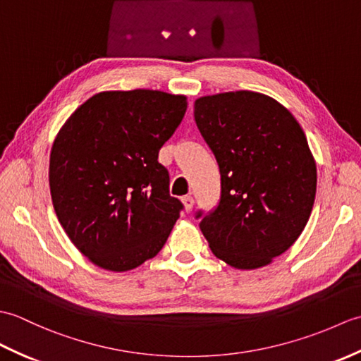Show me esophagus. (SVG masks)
<instances>
[{"label": "esophagus", "mask_w": 361, "mask_h": 361, "mask_svg": "<svg viewBox=\"0 0 361 361\" xmlns=\"http://www.w3.org/2000/svg\"><path fill=\"white\" fill-rule=\"evenodd\" d=\"M181 202H183V204H185V211L186 212H190L192 211V208H194V198L190 197V195H185L181 198Z\"/></svg>", "instance_id": "obj_1"}]
</instances>
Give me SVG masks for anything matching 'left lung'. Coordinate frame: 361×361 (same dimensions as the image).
Returning <instances> with one entry per match:
<instances>
[{"label": "left lung", "mask_w": 361, "mask_h": 361, "mask_svg": "<svg viewBox=\"0 0 361 361\" xmlns=\"http://www.w3.org/2000/svg\"><path fill=\"white\" fill-rule=\"evenodd\" d=\"M194 118L217 159V208L198 211L216 257L239 270L270 264L301 235L317 194V164L286 106L255 91L197 99Z\"/></svg>", "instance_id": "left-lung-1"}]
</instances>
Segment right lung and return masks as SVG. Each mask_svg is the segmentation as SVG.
<instances>
[{
    "label": "right lung",
    "mask_w": 361,
    "mask_h": 361,
    "mask_svg": "<svg viewBox=\"0 0 361 361\" xmlns=\"http://www.w3.org/2000/svg\"><path fill=\"white\" fill-rule=\"evenodd\" d=\"M186 109V96L164 91H104L59 132L49 159L52 204L94 265L133 270L164 247L183 203L169 194L158 153Z\"/></svg>",
    "instance_id": "add662e5"
}]
</instances>
